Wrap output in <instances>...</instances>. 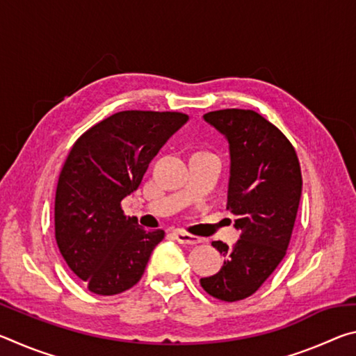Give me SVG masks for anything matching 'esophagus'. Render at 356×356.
I'll return each mask as SVG.
<instances>
[{
    "instance_id": "1",
    "label": "esophagus",
    "mask_w": 356,
    "mask_h": 356,
    "mask_svg": "<svg viewBox=\"0 0 356 356\" xmlns=\"http://www.w3.org/2000/svg\"><path fill=\"white\" fill-rule=\"evenodd\" d=\"M172 237L176 238L179 243H182V245H197V243H202L204 242V238L196 237V236H191V234L184 232V231H174L172 232Z\"/></svg>"
}]
</instances>
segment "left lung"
I'll use <instances>...</instances> for the list:
<instances>
[{"label":"left lung","instance_id":"obj_1","mask_svg":"<svg viewBox=\"0 0 356 356\" xmlns=\"http://www.w3.org/2000/svg\"><path fill=\"white\" fill-rule=\"evenodd\" d=\"M204 122L229 146L227 209L237 216L234 248L212 242L225 256L218 273L200 282L222 301L250 297L286 256L301 197L298 156L287 138L252 110L210 111Z\"/></svg>","mask_w":356,"mask_h":356}]
</instances>
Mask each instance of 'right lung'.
I'll return each instance as SVG.
<instances>
[{
  "label": "right lung",
  "instance_id": "1",
  "mask_svg": "<svg viewBox=\"0 0 356 356\" xmlns=\"http://www.w3.org/2000/svg\"><path fill=\"white\" fill-rule=\"evenodd\" d=\"M182 113L120 111L78 138L59 176L55 234L63 257L97 295L134 287L165 237L146 232L120 201L140 186L159 150L186 124Z\"/></svg>",
  "mask_w": 356,
  "mask_h": 356
}]
</instances>
